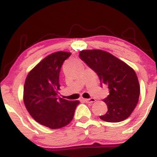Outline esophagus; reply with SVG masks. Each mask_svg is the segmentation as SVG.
<instances>
[{"instance_id": "1", "label": "esophagus", "mask_w": 157, "mask_h": 157, "mask_svg": "<svg viewBox=\"0 0 157 157\" xmlns=\"http://www.w3.org/2000/svg\"><path fill=\"white\" fill-rule=\"evenodd\" d=\"M84 101L86 102V103H93V102H96V99H93V98H92V99H84Z\"/></svg>"}]
</instances>
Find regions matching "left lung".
Masks as SVG:
<instances>
[{"instance_id": "1", "label": "left lung", "mask_w": 157, "mask_h": 157, "mask_svg": "<svg viewBox=\"0 0 157 157\" xmlns=\"http://www.w3.org/2000/svg\"><path fill=\"white\" fill-rule=\"evenodd\" d=\"M79 56L97 74L100 83L108 86L109 95L103 99L108 111L99 118L107 122H119L128 118L140 96V85L134 69L100 49L82 50Z\"/></svg>"}]
</instances>
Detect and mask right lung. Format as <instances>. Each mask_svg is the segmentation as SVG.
<instances>
[{
  "label": "right lung",
  "mask_w": 157,
  "mask_h": 157,
  "mask_svg": "<svg viewBox=\"0 0 157 157\" xmlns=\"http://www.w3.org/2000/svg\"><path fill=\"white\" fill-rule=\"evenodd\" d=\"M71 52H54L36 64L28 74L23 88V102L37 122L51 129L67 125L80 101L58 97L59 73Z\"/></svg>",
  "instance_id": "obj_1"
}]
</instances>
